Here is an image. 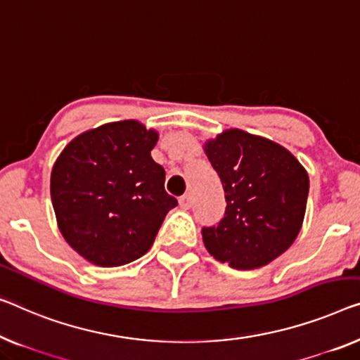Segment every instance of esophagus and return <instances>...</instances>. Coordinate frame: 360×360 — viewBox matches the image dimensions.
<instances>
[{"instance_id": "34e87169", "label": "esophagus", "mask_w": 360, "mask_h": 360, "mask_svg": "<svg viewBox=\"0 0 360 360\" xmlns=\"http://www.w3.org/2000/svg\"><path fill=\"white\" fill-rule=\"evenodd\" d=\"M179 205L182 208H191L192 207V197L191 194H186L179 198Z\"/></svg>"}]
</instances>
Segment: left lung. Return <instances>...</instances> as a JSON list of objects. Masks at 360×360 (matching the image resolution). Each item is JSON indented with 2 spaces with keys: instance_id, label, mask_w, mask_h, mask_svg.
<instances>
[{
  "instance_id": "8db88e82",
  "label": "left lung",
  "mask_w": 360,
  "mask_h": 360,
  "mask_svg": "<svg viewBox=\"0 0 360 360\" xmlns=\"http://www.w3.org/2000/svg\"><path fill=\"white\" fill-rule=\"evenodd\" d=\"M221 179L226 212L202 228L207 250L236 270L268 265L296 240L309 195V174L280 143L228 129L205 143Z\"/></svg>"
}]
</instances>
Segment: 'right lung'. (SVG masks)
<instances>
[{"mask_svg":"<svg viewBox=\"0 0 360 360\" xmlns=\"http://www.w3.org/2000/svg\"><path fill=\"white\" fill-rule=\"evenodd\" d=\"M158 132L139 121L108 122L80 134L51 171V202L66 243L90 264L121 266L152 248L178 200L153 162Z\"/></svg>","mask_w":360,"mask_h":360,"instance_id":"right-lung-1","label":"right lung"}]
</instances>
